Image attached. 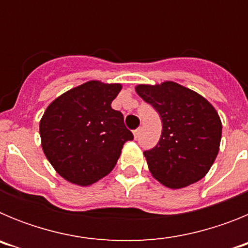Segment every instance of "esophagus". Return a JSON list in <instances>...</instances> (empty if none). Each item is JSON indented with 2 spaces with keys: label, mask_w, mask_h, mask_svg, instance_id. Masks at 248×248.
Listing matches in <instances>:
<instances>
[{
  "label": "esophagus",
  "mask_w": 248,
  "mask_h": 248,
  "mask_svg": "<svg viewBox=\"0 0 248 248\" xmlns=\"http://www.w3.org/2000/svg\"><path fill=\"white\" fill-rule=\"evenodd\" d=\"M133 133H134V137H135V139H138V138H139V135H140V128L135 129V130L133 131Z\"/></svg>",
  "instance_id": "34e87169"
}]
</instances>
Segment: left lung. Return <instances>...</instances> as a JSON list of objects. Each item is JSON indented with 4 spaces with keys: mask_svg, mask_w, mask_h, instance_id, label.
<instances>
[{
    "mask_svg": "<svg viewBox=\"0 0 248 248\" xmlns=\"http://www.w3.org/2000/svg\"><path fill=\"white\" fill-rule=\"evenodd\" d=\"M135 91L163 123L157 144L144 151L153 176L170 189L201 180L220 148L222 125L217 111L200 94L174 82L141 84Z\"/></svg>",
    "mask_w": 248,
    "mask_h": 248,
    "instance_id": "1",
    "label": "left lung"
}]
</instances>
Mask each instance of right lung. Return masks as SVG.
<instances>
[{"label": "right lung", "mask_w": 248, "mask_h": 248, "mask_svg": "<svg viewBox=\"0 0 248 248\" xmlns=\"http://www.w3.org/2000/svg\"><path fill=\"white\" fill-rule=\"evenodd\" d=\"M120 84L91 80L48 105L39 123L42 149L65 180L87 186L111 171L123 145L134 139L119 110L111 108Z\"/></svg>", "instance_id": "add662e5"}]
</instances>
